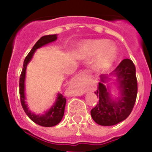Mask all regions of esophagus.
Wrapping results in <instances>:
<instances>
[{
    "label": "esophagus",
    "mask_w": 152,
    "mask_h": 152,
    "mask_svg": "<svg viewBox=\"0 0 152 152\" xmlns=\"http://www.w3.org/2000/svg\"><path fill=\"white\" fill-rule=\"evenodd\" d=\"M74 81L75 83H79L80 86L85 87L86 86H87L88 83L90 81V77L88 76V73L85 72V71H83L80 73H79L78 75H76V77L74 78Z\"/></svg>",
    "instance_id": "1"
}]
</instances>
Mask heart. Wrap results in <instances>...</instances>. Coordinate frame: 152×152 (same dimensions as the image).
Returning <instances> with one entry per match:
<instances>
[{"mask_svg":"<svg viewBox=\"0 0 152 152\" xmlns=\"http://www.w3.org/2000/svg\"><path fill=\"white\" fill-rule=\"evenodd\" d=\"M76 55L80 58H89L94 56L99 69H109L118 58V50L115 45L108 43L106 39H88L79 44Z\"/></svg>","mask_w":152,"mask_h":152,"instance_id":"1","label":"heart"}]
</instances>
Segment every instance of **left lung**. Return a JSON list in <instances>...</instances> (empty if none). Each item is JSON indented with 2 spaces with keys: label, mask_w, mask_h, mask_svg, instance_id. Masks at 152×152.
I'll return each instance as SVG.
<instances>
[{
  "label": "left lung",
  "mask_w": 152,
  "mask_h": 152,
  "mask_svg": "<svg viewBox=\"0 0 152 152\" xmlns=\"http://www.w3.org/2000/svg\"><path fill=\"white\" fill-rule=\"evenodd\" d=\"M110 76L116 77L119 96L113 99L110 87L104 83L110 81ZM98 88L95 95L99 98L98 103L91 110V116L96 124L101 126H113L129 117L137 96V79L136 67L129 59H124L109 75H101Z\"/></svg>",
  "instance_id": "obj_1"
}]
</instances>
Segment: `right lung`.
<instances>
[{
  "instance_id": "right-lung-1",
  "label": "right lung",
  "mask_w": 152,
  "mask_h": 152,
  "mask_svg": "<svg viewBox=\"0 0 152 152\" xmlns=\"http://www.w3.org/2000/svg\"><path fill=\"white\" fill-rule=\"evenodd\" d=\"M57 35H48L42 37L38 42L35 43L32 49L30 50L28 55L25 58L23 62V67L22 70L21 75L20 79V95L21 104L24 111L26 112V115L35 124H39L42 126L50 127L57 125L62 120L64 114L65 105H66V98L62 95V94L58 93L56 98L55 102L51 106L49 110H48L45 113L42 114H36L33 113L28 109V104H26V97L25 93V80H26V67L28 63L33 57L34 54L38 48H40L42 46H45L48 44L53 42L57 40Z\"/></svg>"
}]
</instances>
